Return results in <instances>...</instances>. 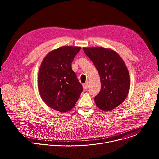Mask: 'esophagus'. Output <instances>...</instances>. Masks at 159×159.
Here are the masks:
<instances>
[{"label":"esophagus","instance_id":"1","mask_svg":"<svg viewBox=\"0 0 159 159\" xmlns=\"http://www.w3.org/2000/svg\"><path fill=\"white\" fill-rule=\"evenodd\" d=\"M88 87H89V85H88V84H83V88H84V90L87 89Z\"/></svg>","mask_w":159,"mask_h":159}]
</instances>
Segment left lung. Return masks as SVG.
<instances>
[{
  "label": "left lung",
  "instance_id": "1",
  "mask_svg": "<svg viewBox=\"0 0 159 159\" xmlns=\"http://www.w3.org/2000/svg\"><path fill=\"white\" fill-rule=\"evenodd\" d=\"M99 72L101 87L94 97L96 106L111 111L126 99L130 87L128 70L121 57L115 51L102 47L83 48Z\"/></svg>",
  "mask_w": 159,
  "mask_h": 159
}]
</instances>
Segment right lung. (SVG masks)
<instances>
[{"label": "right lung", "mask_w": 159, "mask_h": 159, "mask_svg": "<svg viewBox=\"0 0 159 159\" xmlns=\"http://www.w3.org/2000/svg\"><path fill=\"white\" fill-rule=\"evenodd\" d=\"M80 47H62L50 52L43 60L38 73V89L43 101L65 112L72 109L83 87L72 70V63Z\"/></svg>", "instance_id": "right-lung-1"}]
</instances>
